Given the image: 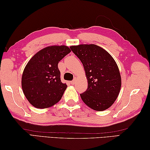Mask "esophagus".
<instances>
[{
  "label": "esophagus",
  "mask_w": 150,
  "mask_h": 150,
  "mask_svg": "<svg viewBox=\"0 0 150 150\" xmlns=\"http://www.w3.org/2000/svg\"><path fill=\"white\" fill-rule=\"evenodd\" d=\"M76 80H77V79H76V78H75L74 79H73V81H71V84H72V85H73V84H75V83L76 82Z\"/></svg>",
  "instance_id": "esophagus-1"
}]
</instances>
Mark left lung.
I'll use <instances>...</instances> for the list:
<instances>
[{
	"mask_svg": "<svg viewBox=\"0 0 150 150\" xmlns=\"http://www.w3.org/2000/svg\"><path fill=\"white\" fill-rule=\"evenodd\" d=\"M71 50L82 62L88 81L87 91L80 94L88 107L103 111L112 105L120 93L121 77L110 54L95 44L73 45Z\"/></svg>",
	"mask_w": 150,
	"mask_h": 150,
	"instance_id": "left-lung-1",
	"label": "left lung"
}]
</instances>
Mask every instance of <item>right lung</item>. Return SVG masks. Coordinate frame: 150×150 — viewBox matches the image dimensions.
<instances>
[{
  "label": "right lung",
  "mask_w": 150,
  "mask_h": 150,
  "mask_svg": "<svg viewBox=\"0 0 150 150\" xmlns=\"http://www.w3.org/2000/svg\"><path fill=\"white\" fill-rule=\"evenodd\" d=\"M71 50L65 45L44 48L33 56L22 73V88L32 106L45 108L61 100L67 85L61 81L58 63Z\"/></svg>",
  "instance_id": "right-lung-1"
}]
</instances>
